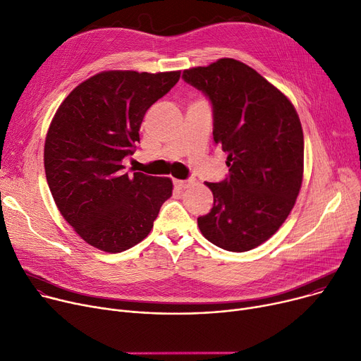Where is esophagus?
<instances>
[{
	"instance_id": "1",
	"label": "esophagus",
	"mask_w": 361,
	"mask_h": 361,
	"mask_svg": "<svg viewBox=\"0 0 361 361\" xmlns=\"http://www.w3.org/2000/svg\"><path fill=\"white\" fill-rule=\"evenodd\" d=\"M173 183H175V186H176L178 189H186L189 185L194 183V179H182V180L176 179Z\"/></svg>"
}]
</instances>
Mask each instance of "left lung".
Listing matches in <instances>:
<instances>
[{
  "label": "left lung",
  "instance_id": "obj_1",
  "mask_svg": "<svg viewBox=\"0 0 361 361\" xmlns=\"http://www.w3.org/2000/svg\"><path fill=\"white\" fill-rule=\"evenodd\" d=\"M213 108V137L228 175L207 182L214 204L198 217L204 238L230 252L268 240L288 217L303 178V131L290 100L246 63L223 58L185 70Z\"/></svg>",
  "mask_w": 361,
  "mask_h": 361
}]
</instances>
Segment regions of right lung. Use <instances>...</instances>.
I'll list each match as a JSON object with an SVG mask.
<instances>
[{
    "label": "right lung",
    "instance_id": "obj_1",
    "mask_svg": "<svg viewBox=\"0 0 361 361\" xmlns=\"http://www.w3.org/2000/svg\"><path fill=\"white\" fill-rule=\"evenodd\" d=\"M180 71H104L81 82L56 111L45 141V172L62 217L89 245L111 253L147 238L172 195L169 178L123 172L145 112Z\"/></svg>",
    "mask_w": 361,
    "mask_h": 361
}]
</instances>
